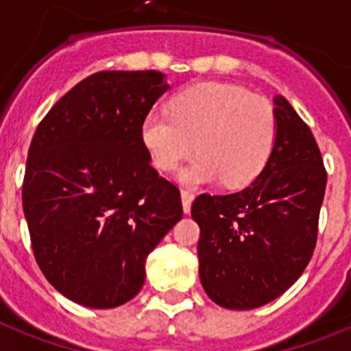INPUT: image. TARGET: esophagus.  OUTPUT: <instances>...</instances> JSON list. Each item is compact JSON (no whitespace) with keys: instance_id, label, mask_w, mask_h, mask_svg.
Instances as JSON below:
<instances>
[{"instance_id":"esophagus-1","label":"esophagus","mask_w":351,"mask_h":351,"mask_svg":"<svg viewBox=\"0 0 351 351\" xmlns=\"http://www.w3.org/2000/svg\"><path fill=\"white\" fill-rule=\"evenodd\" d=\"M181 201H182V210L184 213H190V208H192L193 193L190 190H181Z\"/></svg>"}]
</instances>
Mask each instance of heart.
I'll return each mask as SVG.
<instances>
[{
    "label": "heart",
    "mask_w": 351,
    "mask_h": 351,
    "mask_svg": "<svg viewBox=\"0 0 351 351\" xmlns=\"http://www.w3.org/2000/svg\"><path fill=\"white\" fill-rule=\"evenodd\" d=\"M276 114L262 97L219 82L195 84L172 98L169 112L152 111L141 123V141L156 169L172 172L197 149L181 172L186 184L224 181L242 188L258 178L276 143Z\"/></svg>",
    "instance_id": "heart-1"
}]
</instances>
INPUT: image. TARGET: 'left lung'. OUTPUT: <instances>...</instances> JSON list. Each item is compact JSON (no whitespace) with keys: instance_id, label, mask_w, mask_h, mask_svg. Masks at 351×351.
Returning <instances> with one entry per match:
<instances>
[{"instance_id":"obj_1","label":"left lung","mask_w":351,"mask_h":351,"mask_svg":"<svg viewBox=\"0 0 351 351\" xmlns=\"http://www.w3.org/2000/svg\"><path fill=\"white\" fill-rule=\"evenodd\" d=\"M278 132L258 178L228 195L202 193L192 217L201 228L199 276L217 305L251 311L276 300L314 253L326 170L308 125L274 97Z\"/></svg>"}]
</instances>
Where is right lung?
<instances>
[{
	"instance_id": "1",
	"label": "right lung",
	"mask_w": 351,
	"mask_h": 351,
	"mask_svg": "<svg viewBox=\"0 0 351 351\" xmlns=\"http://www.w3.org/2000/svg\"><path fill=\"white\" fill-rule=\"evenodd\" d=\"M167 89L154 69L98 71L34 134L23 181L32 249L46 280L78 305L132 300L147 256L181 221V193L141 141V123Z\"/></svg>"
}]
</instances>
